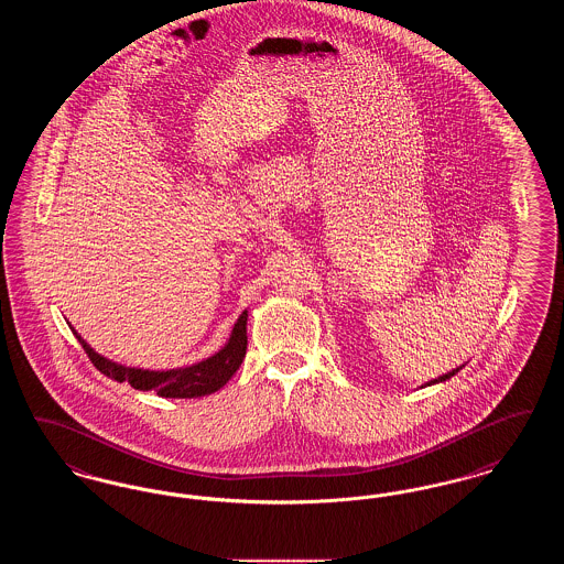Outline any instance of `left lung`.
Wrapping results in <instances>:
<instances>
[{"instance_id": "1", "label": "left lung", "mask_w": 564, "mask_h": 564, "mask_svg": "<svg viewBox=\"0 0 564 564\" xmlns=\"http://www.w3.org/2000/svg\"><path fill=\"white\" fill-rule=\"evenodd\" d=\"M460 368H463V366H460ZM460 368H456V370H453V372H448V375H442V376H437V378H433V380H431V382H427V387H430V384H435V382H444V380H448V378H453V376H455L456 372H458V370H460Z\"/></svg>"}]
</instances>
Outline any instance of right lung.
I'll use <instances>...</instances> for the list:
<instances>
[{
    "label": "right lung",
    "instance_id": "1",
    "mask_svg": "<svg viewBox=\"0 0 564 564\" xmlns=\"http://www.w3.org/2000/svg\"><path fill=\"white\" fill-rule=\"evenodd\" d=\"M72 332L76 334L88 359L95 364V368L101 375L113 378L118 382H129L133 389H139V391H154L156 395L171 398V400H192V398L212 395L241 368L242 357L247 352V311H242L241 317L235 323L228 343L215 355L198 361V364H192L188 368L162 370V372L161 370L156 372V370L120 366L90 349V345H86V340L74 327H72Z\"/></svg>",
    "mask_w": 564,
    "mask_h": 564
}]
</instances>
